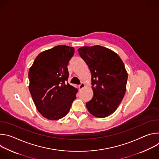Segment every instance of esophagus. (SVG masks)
Wrapping results in <instances>:
<instances>
[{"instance_id": "obj_1", "label": "esophagus", "mask_w": 159, "mask_h": 159, "mask_svg": "<svg viewBox=\"0 0 159 159\" xmlns=\"http://www.w3.org/2000/svg\"><path fill=\"white\" fill-rule=\"evenodd\" d=\"M85 86V84L84 82H82V83H81V84H80L79 85V89H82Z\"/></svg>"}]
</instances>
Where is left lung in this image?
<instances>
[{"label": "left lung", "mask_w": 159, "mask_h": 159, "mask_svg": "<svg viewBox=\"0 0 159 159\" xmlns=\"http://www.w3.org/2000/svg\"><path fill=\"white\" fill-rule=\"evenodd\" d=\"M91 74L92 99L86 103L88 111L97 118L114 112L126 92L128 73L119 55L109 48L95 45L78 49Z\"/></svg>", "instance_id": "8db88e82"}]
</instances>
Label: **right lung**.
Here are the masks:
<instances>
[{
    "label": "right lung",
    "instance_id": "obj_1",
    "mask_svg": "<svg viewBox=\"0 0 159 159\" xmlns=\"http://www.w3.org/2000/svg\"><path fill=\"white\" fill-rule=\"evenodd\" d=\"M74 48L58 45L41 52L30 68L29 90L37 110L45 118L65 116L76 98L77 89L67 82V65Z\"/></svg>",
    "mask_w": 159,
    "mask_h": 159
}]
</instances>
